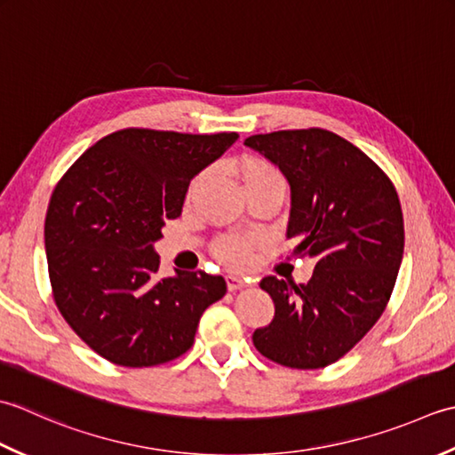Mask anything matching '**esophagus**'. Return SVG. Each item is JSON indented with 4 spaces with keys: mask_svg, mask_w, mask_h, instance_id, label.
<instances>
[{
    "mask_svg": "<svg viewBox=\"0 0 455 455\" xmlns=\"http://www.w3.org/2000/svg\"><path fill=\"white\" fill-rule=\"evenodd\" d=\"M226 281H228V289H229L231 292L243 289V286L247 284L243 279H241V276H235V275H228Z\"/></svg>",
    "mask_w": 455,
    "mask_h": 455,
    "instance_id": "obj_1",
    "label": "esophagus"
}]
</instances>
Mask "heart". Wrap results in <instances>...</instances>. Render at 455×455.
<instances>
[{"instance_id":"obj_1","label":"heart","mask_w":455,"mask_h":455,"mask_svg":"<svg viewBox=\"0 0 455 455\" xmlns=\"http://www.w3.org/2000/svg\"><path fill=\"white\" fill-rule=\"evenodd\" d=\"M241 172H243V180L255 179V176H281V172L276 171L273 164L263 163V161H255V159H245L243 163H241ZM212 251H214V255L224 265L241 268L251 261L253 239L243 237V235H235V234H224V235L216 237L214 243H212Z\"/></svg>"}]
</instances>
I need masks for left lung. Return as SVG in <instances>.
<instances>
[{
    "label": "left lung",
    "instance_id": "8db88e82",
    "mask_svg": "<svg viewBox=\"0 0 455 455\" xmlns=\"http://www.w3.org/2000/svg\"><path fill=\"white\" fill-rule=\"evenodd\" d=\"M245 145L279 166L291 184L292 257H314L306 284L265 276L275 318L253 333L261 355L291 369L336 363L381 318L404 249L395 184L355 145L328 129L251 135Z\"/></svg>",
    "mask_w": 455,
    "mask_h": 455
}]
</instances>
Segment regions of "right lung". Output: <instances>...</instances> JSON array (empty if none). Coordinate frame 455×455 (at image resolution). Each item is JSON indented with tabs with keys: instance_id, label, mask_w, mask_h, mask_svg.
I'll list each match as a JSON object with an SVG mask.
<instances>
[{
	"instance_id": "right-lung-1",
	"label": "right lung",
	"mask_w": 455,
	"mask_h": 455,
	"mask_svg": "<svg viewBox=\"0 0 455 455\" xmlns=\"http://www.w3.org/2000/svg\"><path fill=\"white\" fill-rule=\"evenodd\" d=\"M237 137L119 129L54 187L44 220L52 299L111 363L155 367L187 354L204 310L228 292L224 276L206 271L163 279L153 243L164 220L180 216L192 176Z\"/></svg>"
}]
</instances>
